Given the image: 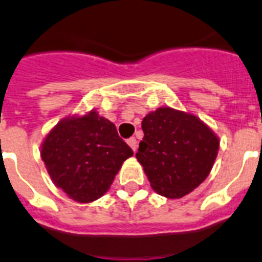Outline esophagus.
<instances>
[{
    "mask_svg": "<svg viewBox=\"0 0 262 262\" xmlns=\"http://www.w3.org/2000/svg\"><path fill=\"white\" fill-rule=\"evenodd\" d=\"M127 144L133 148L134 152H136V149H138V142H136L135 138H129V139L127 140Z\"/></svg>",
    "mask_w": 262,
    "mask_h": 262,
    "instance_id": "esophagus-1",
    "label": "esophagus"
}]
</instances>
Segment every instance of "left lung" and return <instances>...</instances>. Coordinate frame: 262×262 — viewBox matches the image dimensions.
<instances>
[{
  "label": "left lung",
  "instance_id": "left-lung-1",
  "mask_svg": "<svg viewBox=\"0 0 262 262\" xmlns=\"http://www.w3.org/2000/svg\"><path fill=\"white\" fill-rule=\"evenodd\" d=\"M142 128L136 159L156 193L180 199L207 179L220 142L198 116L160 107L144 116Z\"/></svg>",
  "mask_w": 262,
  "mask_h": 262
}]
</instances>
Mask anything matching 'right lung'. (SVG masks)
I'll return each mask as SVG.
<instances>
[{
  "mask_svg": "<svg viewBox=\"0 0 262 262\" xmlns=\"http://www.w3.org/2000/svg\"><path fill=\"white\" fill-rule=\"evenodd\" d=\"M133 155L115 124L95 110L58 122L41 146V158L51 180L78 203L102 198L123 162Z\"/></svg>",
  "mask_w": 262,
  "mask_h": 262,
  "instance_id": "1",
  "label": "right lung"
}]
</instances>
